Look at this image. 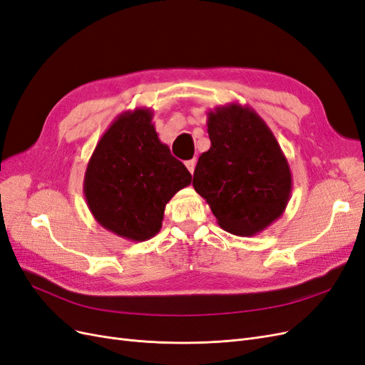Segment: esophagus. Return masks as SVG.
Wrapping results in <instances>:
<instances>
[{"instance_id":"1","label":"esophagus","mask_w":365,"mask_h":365,"mask_svg":"<svg viewBox=\"0 0 365 365\" xmlns=\"http://www.w3.org/2000/svg\"><path fill=\"white\" fill-rule=\"evenodd\" d=\"M185 168H187V170H189V172L193 175V172H195V168H196V160L193 158V160L185 161Z\"/></svg>"}]
</instances>
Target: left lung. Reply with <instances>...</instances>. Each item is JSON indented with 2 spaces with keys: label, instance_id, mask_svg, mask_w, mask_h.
I'll list each match as a JSON object with an SVG mask.
<instances>
[{
  "label": "left lung",
  "instance_id": "left-lung-1",
  "mask_svg": "<svg viewBox=\"0 0 365 365\" xmlns=\"http://www.w3.org/2000/svg\"><path fill=\"white\" fill-rule=\"evenodd\" d=\"M212 146L197 160L193 187L220 228L254 236L277 220L289 202L288 160L262 117L250 106L228 103L207 114Z\"/></svg>",
  "mask_w": 365,
  "mask_h": 365
}]
</instances>
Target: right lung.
Listing matches in <instances>:
<instances>
[{
  "label": "right lung",
  "instance_id": "1",
  "mask_svg": "<svg viewBox=\"0 0 365 365\" xmlns=\"http://www.w3.org/2000/svg\"><path fill=\"white\" fill-rule=\"evenodd\" d=\"M149 108L120 114L98 140L83 180L94 219L132 242L155 236L165 204L192 182L190 172L160 141Z\"/></svg>",
  "mask_w": 365,
  "mask_h": 365
}]
</instances>
